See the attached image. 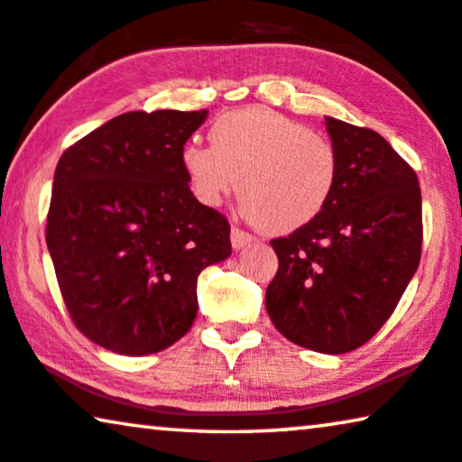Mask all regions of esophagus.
Returning a JSON list of instances; mask_svg holds the SVG:
<instances>
[{"mask_svg": "<svg viewBox=\"0 0 462 462\" xmlns=\"http://www.w3.org/2000/svg\"><path fill=\"white\" fill-rule=\"evenodd\" d=\"M230 240H232V246H234V249H243V246H246V245H251V243H253V236H251L249 232H245V230L236 228V226H232V230H230Z\"/></svg>", "mask_w": 462, "mask_h": 462, "instance_id": "obj_1", "label": "esophagus"}]
</instances>
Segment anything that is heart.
Returning a JSON list of instances; mask_svg holds the SVG:
<instances>
[{"mask_svg": "<svg viewBox=\"0 0 462 462\" xmlns=\"http://www.w3.org/2000/svg\"><path fill=\"white\" fill-rule=\"evenodd\" d=\"M211 146L181 148L194 197L217 207L238 188L243 213L268 234H289L320 216L333 197L339 159L324 135L265 106L219 115Z\"/></svg>", "mask_w": 462, "mask_h": 462, "instance_id": "1", "label": "heart"}]
</instances>
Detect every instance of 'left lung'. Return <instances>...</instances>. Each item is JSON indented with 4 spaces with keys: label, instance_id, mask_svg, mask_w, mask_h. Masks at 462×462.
Returning a JSON list of instances; mask_svg holds the SVG:
<instances>
[{
    "label": "left lung",
    "instance_id": "obj_1",
    "mask_svg": "<svg viewBox=\"0 0 462 462\" xmlns=\"http://www.w3.org/2000/svg\"><path fill=\"white\" fill-rule=\"evenodd\" d=\"M339 175L328 205L274 238L278 272L265 310L278 333L320 354L364 346L414 276L423 243L414 169L373 129L324 116Z\"/></svg>",
    "mask_w": 462,
    "mask_h": 462
}]
</instances>
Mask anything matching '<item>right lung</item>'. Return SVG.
<instances>
[{"mask_svg":"<svg viewBox=\"0 0 462 462\" xmlns=\"http://www.w3.org/2000/svg\"><path fill=\"white\" fill-rule=\"evenodd\" d=\"M207 110H134L64 151L45 243L75 327L123 356L167 349L197 318V278L230 257V224L199 203L181 148Z\"/></svg>","mask_w":462,"mask_h":462,"instance_id":"right-lung-1","label":"right lung"}]
</instances>
